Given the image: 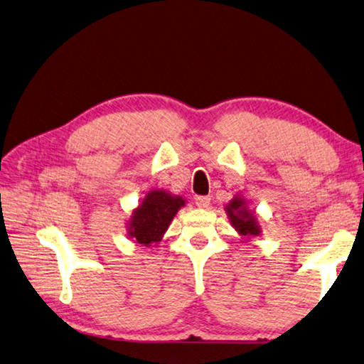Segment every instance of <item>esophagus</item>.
<instances>
[{
	"label": "esophagus",
	"instance_id": "34e87169",
	"mask_svg": "<svg viewBox=\"0 0 364 364\" xmlns=\"http://www.w3.org/2000/svg\"><path fill=\"white\" fill-rule=\"evenodd\" d=\"M210 202H211V199L208 196H197L196 197V205L199 208H207L208 205H210Z\"/></svg>",
	"mask_w": 364,
	"mask_h": 364
}]
</instances>
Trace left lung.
Here are the masks:
<instances>
[{"label": "left lung", "instance_id": "obj_1", "mask_svg": "<svg viewBox=\"0 0 364 364\" xmlns=\"http://www.w3.org/2000/svg\"><path fill=\"white\" fill-rule=\"evenodd\" d=\"M226 211L229 215L230 224H232L242 235H259L261 229L257 226L256 218L250 210H247L245 202L239 199V197L230 200V203L226 207Z\"/></svg>", "mask_w": 364, "mask_h": 364}]
</instances>
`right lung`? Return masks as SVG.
Masks as SVG:
<instances>
[{
	"label": "right lung",
	"instance_id": "right-lung-1",
	"mask_svg": "<svg viewBox=\"0 0 364 364\" xmlns=\"http://www.w3.org/2000/svg\"><path fill=\"white\" fill-rule=\"evenodd\" d=\"M184 205L181 197L171 196L165 191H153L141 202L129 224V235L135 242L149 247L151 243L161 242L170 221L173 220L176 211Z\"/></svg>",
	"mask_w": 364,
	"mask_h": 364
}]
</instances>
